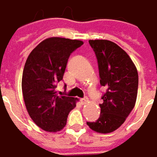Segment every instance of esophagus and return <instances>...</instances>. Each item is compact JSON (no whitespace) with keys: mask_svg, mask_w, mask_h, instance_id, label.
I'll list each match as a JSON object with an SVG mask.
<instances>
[{"mask_svg":"<svg viewBox=\"0 0 157 157\" xmlns=\"http://www.w3.org/2000/svg\"><path fill=\"white\" fill-rule=\"evenodd\" d=\"M88 101H89L88 98H83V99H81V102H82V104H86Z\"/></svg>","mask_w":157,"mask_h":157,"instance_id":"obj_1","label":"esophagus"}]
</instances>
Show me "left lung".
I'll list each match as a JSON object with an SVG mask.
<instances>
[{"instance_id": "left-lung-1", "label": "left lung", "mask_w": 157, "mask_h": 157, "mask_svg": "<svg viewBox=\"0 0 157 157\" xmlns=\"http://www.w3.org/2000/svg\"><path fill=\"white\" fill-rule=\"evenodd\" d=\"M89 43L97 57L100 83L107 91L101 96L100 118L87 125L98 133L107 134L119 128L134 109L138 75L129 56L114 42L96 39Z\"/></svg>"}]
</instances>
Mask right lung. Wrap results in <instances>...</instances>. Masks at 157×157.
I'll return each instance as SVG.
<instances>
[{
    "label": "right lung",
    "mask_w": 157,
    "mask_h": 157,
    "mask_svg": "<svg viewBox=\"0 0 157 157\" xmlns=\"http://www.w3.org/2000/svg\"><path fill=\"white\" fill-rule=\"evenodd\" d=\"M83 44L64 37H49L39 43L27 58L22 74L26 109L40 128L57 132L66 125L78 99L58 96L56 84L63 80L70 55Z\"/></svg>",
    "instance_id": "add662e5"
}]
</instances>
